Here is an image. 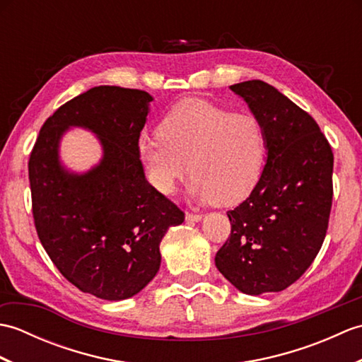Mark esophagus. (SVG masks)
Wrapping results in <instances>:
<instances>
[{"mask_svg":"<svg viewBox=\"0 0 362 362\" xmlns=\"http://www.w3.org/2000/svg\"><path fill=\"white\" fill-rule=\"evenodd\" d=\"M185 219H187V222H199V221H202V214H196V213H187L185 214Z\"/></svg>","mask_w":362,"mask_h":362,"instance_id":"esophagus-1","label":"esophagus"}]
</instances>
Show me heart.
Listing matches in <instances>:
<instances>
[{"label": "heart", "instance_id": "b5f03b06", "mask_svg": "<svg viewBox=\"0 0 362 362\" xmlns=\"http://www.w3.org/2000/svg\"><path fill=\"white\" fill-rule=\"evenodd\" d=\"M267 135L252 113H235L204 99H187L166 113L158 135L138 140V157L151 185L171 196L193 175L197 202L235 205L263 174Z\"/></svg>", "mask_w": 362, "mask_h": 362}]
</instances>
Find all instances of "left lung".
<instances>
[{
    "label": "left lung",
    "mask_w": 362,
    "mask_h": 362,
    "mask_svg": "<svg viewBox=\"0 0 362 362\" xmlns=\"http://www.w3.org/2000/svg\"><path fill=\"white\" fill-rule=\"evenodd\" d=\"M230 90L263 121L267 157L250 196L227 211L232 224L214 257L249 296L279 292L305 274L325 240L333 202V152L311 115L263 81Z\"/></svg>",
    "instance_id": "obj_1"
}]
</instances>
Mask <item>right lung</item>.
Returning <instances> with one entry per match:
<instances>
[{
    "instance_id": "add662e5",
    "label": "right lung",
    "mask_w": 362,
    "mask_h": 362,
    "mask_svg": "<svg viewBox=\"0 0 362 362\" xmlns=\"http://www.w3.org/2000/svg\"><path fill=\"white\" fill-rule=\"evenodd\" d=\"M152 96L101 86L73 98L45 121L29 157L33 214L40 243L65 279L104 300L138 294L160 269V243L185 214L146 180L138 140ZM70 127L93 132L102 161L87 173L62 165Z\"/></svg>"
}]
</instances>
